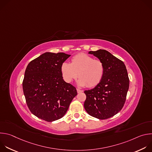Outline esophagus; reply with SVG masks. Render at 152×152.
I'll return each mask as SVG.
<instances>
[{
  "label": "esophagus",
  "mask_w": 152,
  "mask_h": 152,
  "mask_svg": "<svg viewBox=\"0 0 152 152\" xmlns=\"http://www.w3.org/2000/svg\"><path fill=\"white\" fill-rule=\"evenodd\" d=\"M76 90H77V93H82V92H83V91H82V90H79V89H78V88H77Z\"/></svg>",
  "instance_id": "1"
}]
</instances>
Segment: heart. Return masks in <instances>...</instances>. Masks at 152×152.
Segmentation results:
<instances>
[{
  "mask_svg": "<svg viewBox=\"0 0 152 152\" xmlns=\"http://www.w3.org/2000/svg\"><path fill=\"white\" fill-rule=\"evenodd\" d=\"M61 72L66 82L70 83L78 76L80 85L91 88L102 81L104 75V66L102 61L80 53L72 57L71 63L63 62L61 66Z\"/></svg>",
  "mask_w": 152,
  "mask_h": 152,
  "instance_id": "obj_1",
  "label": "heart"
}]
</instances>
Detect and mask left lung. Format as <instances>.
Here are the masks:
<instances>
[{
    "instance_id": "left-lung-1",
    "label": "left lung",
    "mask_w": 152,
    "mask_h": 152,
    "mask_svg": "<svg viewBox=\"0 0 152 152\" xmlns=\"http://www.w3.org/2000/svg\"><path fill=\"white\" fill-rule=\"evenodd\" d=\"M89 53L103 61L104 75L99 85L84 91V107L91 116L105 120L121 110L126 100L129 79L124 62L109 52L100 49Z\"/></svg>"
}]
</instances>
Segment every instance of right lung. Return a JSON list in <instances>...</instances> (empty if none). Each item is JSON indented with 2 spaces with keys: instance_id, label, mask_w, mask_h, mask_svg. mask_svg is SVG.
I'll return each instance as SVG.
<instances>
[{
  "instance_id": "obj_1",
  "label": "right lung",
  "mask_w": 152,
  "mask_h": 152,
  "mask_svg": "<svg viewBox=\"0 0 152 152\" xmlns=\"http://www.w3.org/2000/svg\"><path fill=\"white\" fill-rule=\"evenodd\" d=\"M70 55L46 52L31 61L25 70L23 90L30 111L51 122L62 118L77 95L76 88L63 80L61 64Z\"/></svg>"
}]
</instances>
